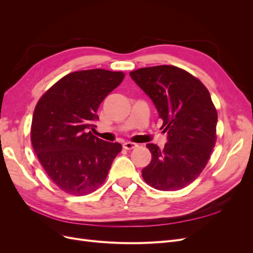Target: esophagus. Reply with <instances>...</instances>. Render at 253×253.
<instances>
[{
  "mask_svg": "<svg viewBox=\"0 0 253 253\" xmlns=\"http://www.w3.org/2000/svg\"><path fill=\"white\" fill-rule=\"evenodd\" d=\"M122 147H124V149H126V150H133V149L138 147V144L127 141V142H125L124 144H122Z\"/></svg>",
  "mask_w": 253,
  "mask_h": 253,
  "instance_id": "esophagus-1",
  "label": "esophagus"
}]
</instances>
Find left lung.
<instances>
[{
	"instance_id": "8db88e82",
	"label": "left lung",
	"mask_w": 253,
	"mask_h": 253,
	"mask_svg": "<svg viewBox=\"0 0 253 253\" xmlns=\"http://www.w3.org/2000/svg\"><path fill=\"white\" fill-rule=\"evenodd\" d=\"M131 78L154 103L168 142L148 143L151 163L142 177L153 188L175 191L202 173L216 141L217 112L209 90L188 72L172 65L139 68Z\"/></svg>"
}]
</instances>
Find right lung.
<instances>
[{
  "label": "right lung",
  "mask_w": 253,
  "mask_h": 253,
  "mask_svg": "<svg viewBox=\"0 0 253 253\" xmlns=\"http://www.w3.org/2000/svg\"><path fill=\"white\" fill-rule=\"evenodd\" d=\"M125 78L121 72L87 70L68 74L45 93L34 112L32 143L50 179L64 192L86 195L104 182L121 144L89 129L97 110Z\"/></svg>",
  "instance_id": "obj_1"
}]
</instances>
